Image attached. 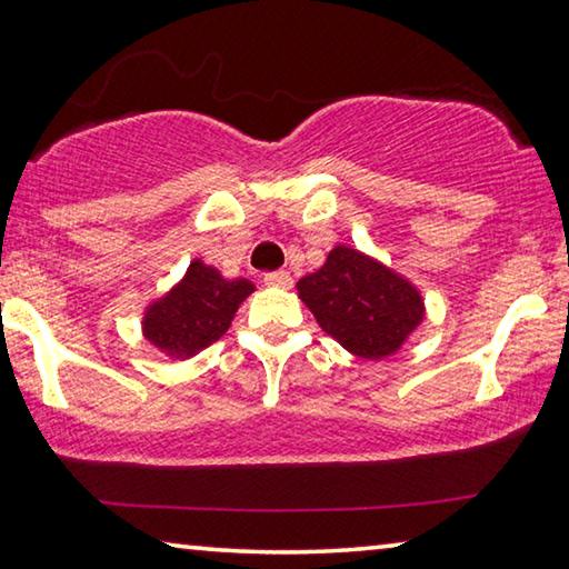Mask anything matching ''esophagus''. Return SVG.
Segmentation results:
<instances>
[{
	"mask_svg": "<svg viewBox=\"0 0 569 569\" xmlns=\"http://www.w3.org/2000/svg\"><path fill=\"white\" fill-rule=\"evenodd\" d=\"M263 283L271 286V288H291L293 278H291V273H286V271H271V273L263 276Z\"/></svg>",
	"mask_w": 569,
	"mask_h": 569,
	"instance_id": "34e87169",
	"label": "esophagus"
}]
</instances>
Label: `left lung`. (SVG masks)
<instances>
[{
    "instance_id": "1",
    "label": "left lung",
    "mask_w": 569,
    "mask_h": 569,
    "mask_svg": "<svg viewBox=\"0 0 569 569\" xmlns=\"http://www.w3.org/2000/svg\"><path fill=\"white\" fill-rule=\"evenodd\" d=\"M296 288L321 329L366 361L397 353L427 316L423 296L407 276L343 243Z\"/></svg>"
}]
</instances>
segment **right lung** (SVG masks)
<instances>
[{
    "label": "right lung",
    "mask_w": 569,
    "mask_h": 569,
    "mask_svg": "<svg viewBox=\"0 0 569 569\" xmlns=\"http://www.w3.org/2000/svg\"><path fill=\"white\" fill-rule=\"evenodd\" d=\"M253 291L248 278H226L216 266L192 258L180 281L146 306L142 339L172 361L192 359L230 329Z\"/></svg>",
    "instance_id": "obj_1"
}]
</instances>
